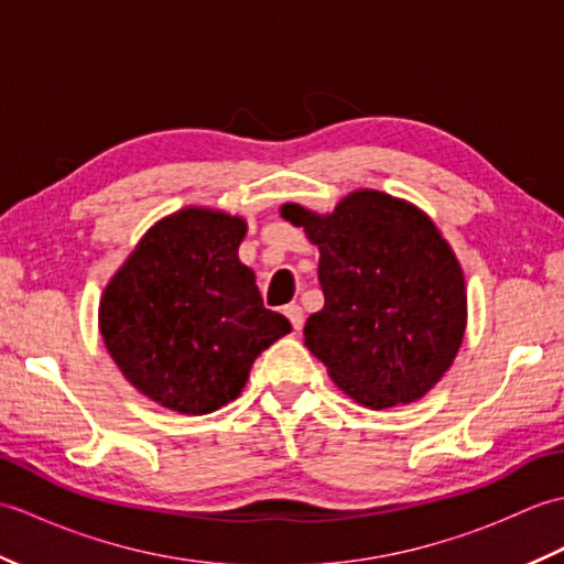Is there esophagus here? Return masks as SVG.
<instances>
[{
  "label": "esophagus",
  "instance_id": "esophagus-1",
  "mask_svg": "<svg viewBox=\"0 0 564 564\" xmlns=\"http://www.w3.org/2000/svg\"><path fill=\"white\" fill-rule=\"evenodd\" d=\"M283 313H285V317L291 319V325H293V329H295V332H301V329H303L305 315H303V307H301V305H295V303L285 305V307H283Z\"/></svg>",
  "mask_w": 564,
  "mask_h": 564
}]
</instances>
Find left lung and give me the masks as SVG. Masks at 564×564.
I'll use <instances>...</instances> for the list:
<instances>
[{"label":"left lung","instance_id":"8db88e82","mask_svg":"<svg viewBox=\"0 0 564 564\" xmlns=\"http://www.w3.org/2000/svg\"><path fill=\"white\" fill-rule=\"evenodd\" d=\"M319 247L325 307L305 346L329 378L370 410L410 404L436 386L460 349L463 269L438 227L412 203L354 191L334 213L281 208Z\"/></svg>","mask_w":564,"mask_h":564}]
</instances>
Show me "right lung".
Here are the masks:
<instances>
[{
    "label": "right lung",
    "instance_id": "1",
    "mask_svg": "<svg viewBox=\"0 0 564 564\" xmlns=\"http://www.w3.org/2000/svg\"><path fill=\"white\" fill-rule=\"evenodd\" d=\"M247 223L210 208L160 220L106 285L99 329L126 380L182 414L242 392L254 358L291 332L237 259Z\"/></svg>",
    "mask_w": 564,
    "mask_h": 564
}]
</instances>
